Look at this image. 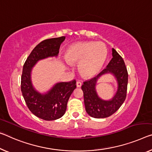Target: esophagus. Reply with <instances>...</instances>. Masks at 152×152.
I'll use <instances>...</instances> for the list:
<instances>
[{"label": "esophagus", "mask_w": 152, "mask_h": 152, "mask_svg": "<svg viewBox=\"0 0 152 152\" xmlns=\"http://www.w3.org/2000/svg\"><path fill=\"white\" fill-rule=\"evenodd\" d=\"M76 85H77V87H78V88H80L81 86V85H82V83H81V81H77V83H76Z\"/></svg>", "instance_id": "34e87169"}]
</instances>
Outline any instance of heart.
Segmentation results:
<instances>
[{"mask_svg": "<svg viewBox=\"0 0 152 152\" xmlns=\"http://www.w3.org/2000/svg\"><path fill=\"white\" fill-rule=\"evenodd\" d=\"M107 56L102 43L80 42L70 46L65 58L69 64H79V72L84 77H92L98 73Z\"/></svg>", "mask_w": 152, "mask_h": 152, "instance_id": "1", "label": "heart"}]
</instances>
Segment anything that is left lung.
Returning <instances> with one entry per match:
<instances>
[{"instance_id":"8db88e82","label":"left lung","mask_w":152,"mask_h":152,"mask_svg":"<svg viewBox=\"0 0 152 152\" xmlns=\"http://www.w3.org/2000/svg\"><path fill=\"white\" fill-rule=\"evenodd\" d=\"M113 58L107 68L94 77L85 81L81 86L83 92L86 111L94 118H105L113 115L120 109L126 98L128 74L125 62L122 56L112 49ZM107 72L113 73L118 83V89L116 95L111 101H104L97 96L95 84L99 77Z\"/></svg>"}]
</instances>
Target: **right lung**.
<instances>
[{"mask_svg": "<svg viewBox=\"0 0 152 152\" xmlns=\"http://www.w3.org/2000/svg\"><path fill=\"white\" fill-rule=\"evenodd\" d=\"M65 37L45 39L33 49L23 66L21 77V91L29 110L38 118L52 121L64 115L67 102L75 89V79L69 82L58 83L45 94L34 89L30 80L31 69L39 60L57 56Z\"/></svg>", "mask_w": 152, "mask_h": 152, "instance_id": "obj_1", "label": "right lung"}]
</instances>
